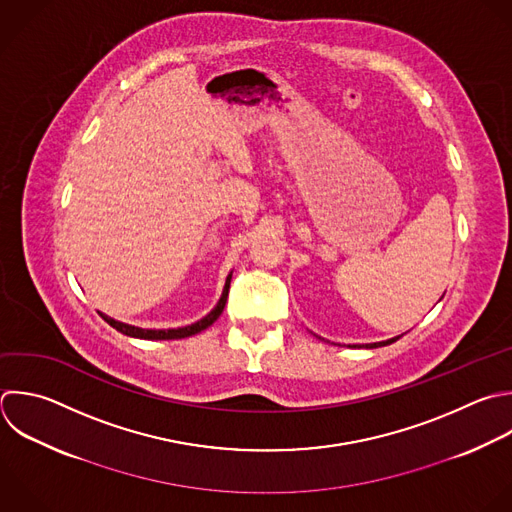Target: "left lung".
Listing matches in <instances>:
<instances>
[{"mask_svg":"<svg viewBox=\"0 0 512 512\" xmlns=\"http://www.w3.org/2000/svg\"><path fill=\"white\" fill-rule=\"evenodd\" d=\"M400 336H396V338H390V340H384V342H374V344H366V348H378V346H386V344H392V342H396Z\"/></svg>","mask_w":512,"mask_h":512,"instance_id":"8db88e82","label":"left lung"}]
</instances>
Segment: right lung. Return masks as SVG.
<instances>
[{
    "instance_id": "1",
    "label": "right lung",
    "mask_w": 512,
    "mask_h": 512,
    "mask_svg": "<svg viewBox=\"0 0 512 512\" xmlns=\"http://www.w3.org/2000/svg\"><path fill=\"white\" fill-rule=\"evenodd\" d=\"M230 280H232V272H230V274H228V278H226V284H224L222 296H220L218 304L214 306V310H212L208 316H204L202 320H198V322H194V324H190V326H184V328L150 330V328H138V326H132V324L118 322V320H114V318H110V316H106V314H102V312H100V316H102L110 326H114L116 330H120V332H122V334H126V336H132V338H144V340H178V338H188V336H194V334H198V332L206 330L208 326H212V324L218 320V316L222 314V310H224V306H226V300H228Z\"/></svg>"
}]
</instances>
